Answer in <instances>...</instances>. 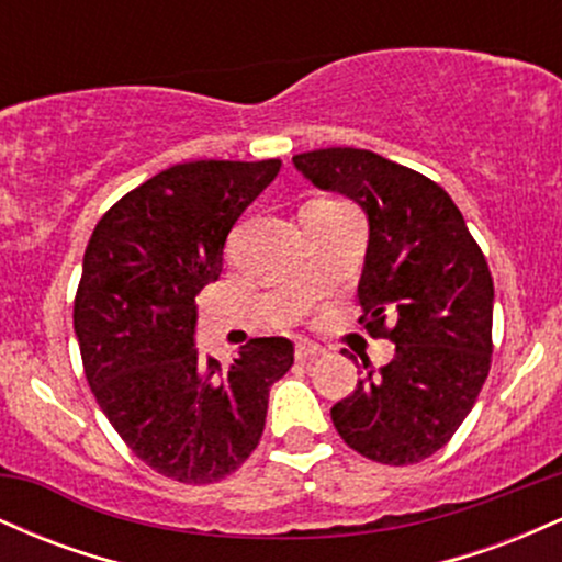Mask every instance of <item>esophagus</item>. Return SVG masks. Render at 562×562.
Returning a JSON list of instances; mask_svg holds the SVG:
<instances>
[{
    "label": "esophagus",
    "instance_id": "34e87169",
    "mask_svg": "<svg viewBox=\"0 0 562 562\" xmlns=\"http://www.w3.org/2000/svg\"><path fill=\"white\" fill-rule=\"evenodd\" d=\"M322 353H325V348H322L319 344H312V340H301V344L295 346V359L303 364L314 362V359L322 357Z\"/></svg>",
    "mask_w": 562,
    "mask_h": 562
}]
</instances>
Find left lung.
Masks as SVG:
<instances>
[{
  "label": "left lung",
  "instance_id": "8db88e82",
  "mask_svg": "<svg viewBox=\"0 0 562 562\" xmlns=\"http://www.w3.org/2000/svg\"><path fill=\"white\" fill-rule=\"evenodd\" d=\"M295 171L367 216L359 303L364 327L396 357L330 409L340 438L383 465H412L454 436L492 362L494 282L447 192L423 173L357 147L293 156ZM397 317L393 331L384 317Z\"/></svg>",
  "mask_w": 562,
  "mask_h": 562
}]
</instances>
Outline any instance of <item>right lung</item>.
Here are the masks:
<instances>
[{"label": "right lung", "mask_w": 562, "mask_h": 562, "mask_svg": "<svg viewBox=\"0 0 562 562\" xmlns=\"http://www.w3.org/2000/svg\"><path fill=\"white\" fill-rule=\"evenodd\" d=\"M280 160H192L156 173L97 222L74 330L89 389L126 447L179 483L229 475L259 447L288 338H254L222 364L195 348V295L218 280L243 211Z\"/></svg>", "instance_id": "obj_1"}]
</instances>
